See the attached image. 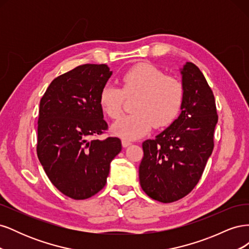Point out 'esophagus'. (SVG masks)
<instances>
[{
	"mask_svg": "<svg viewBox=\"0 0 249 249\" xmlns=\"http://www.w3.org/2000/svg\"><path fill=\"white\" fill-rule=\"evenodd\" d=\"M122 142H123V146L124 147H127V146L132 144V142L130 140H126V139H123Z\"/></svg>",
	"mask_w": 249,
	"mask_h": 249,
	"instance_id": "1",
	"label": "esophagus"
}]
</instances>
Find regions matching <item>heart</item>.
<instances>
[{
    "label": "heart",
    "mask_w": 249,
    "mask_h": 249,
    "mask_svg": "<svg viewBox=\"0 0 249 249\" xmlns=\"http://www.w3.org/2000/svg\"><path fill=\"white\" fill-rule=\"evenodd\" d=\"M122 88L105 85L100 93V106L112 119L122 115L125 97L137 96L135 113L125 115L113 125V132L126 140L137 139L156 127L175 122L184 102V86L178 79L165 74L148 63H138L120 78Z\"/></svg>",
    "instance_id": "b5f03b06"
}]
</instances>
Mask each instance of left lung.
I'll return each mask as SVG.
<instances>
[{"label":"left lung","instance_id":"1","mask_svg":"<svg viewBox=\"0 0 249 249\" xmlns=\"http://www.w3.org/2000/svg\"><path fill=\"white\" fill-rule=\"evenodd\" d=\"M180 73L185 91L182 112L155 139L142 143L139 165L142 190L165 203L185 197L199 182L213 152L218 122L213 91L200 70L187 62Z\"/></svg>","mask_w":249,"mask_h":249}]
</instances>
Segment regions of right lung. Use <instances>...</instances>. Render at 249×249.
Instances as JSON below:
<instances>
[{
	"label": "right lung",
	"mask_w": 249,
	"mask_h": 249,
	"mask_svg": "<svg viewBox=\"0 0 249 249\" xmlns=\"http://www.w3.org/2000/svg\"><path fill=\"white\" fill-rule=\"evenodd\" d=\"M111 74L106 64L79 65L53 80L40 100L37 157L52 184L72 199L101 191L122 150L119 138L91 139L108 130L100 93Z\"/></svg>",
	"instance_id": "right-lung-1"
}]
</instances>
